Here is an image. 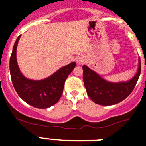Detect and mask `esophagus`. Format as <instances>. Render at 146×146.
Returning a JSON list of instances; mask_svg holds the SVG:
<instances>
[{"mask_svg": "<svg viewBox=\"0 0 146 146\" xmlns=\"http://www.w3.org/2000/svg\"><path fill=\"white\" fill-rule=\"evenodd\" d=\"M84 62V59L82 57H79L77 59V64H83Z\"/></svg>", "mask_w": 146, "mask_h": 146, "instance_id": "obj_1", "label": "esophagus"}]
</instances>
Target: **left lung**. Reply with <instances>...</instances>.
Listing matches in <instances>:
<instances>
[{"mask_svg":"<svg viewBox=\"0 0 146 146\" xmlns=\"http://www.w3.org/2000/svg\"><path fill=\"white\" fill-rule=\"evenodd\" d=\"M82 69L83 80L88 96L96 104L108 106L121 102L132 92L141 74V59L139 58L136 74L127 82H111L104 80L86 65Z\"/></svg>","mask_w":146,"mask_h":146,"instance_id":"8db88e82","label":"left lung"}]
</instances>
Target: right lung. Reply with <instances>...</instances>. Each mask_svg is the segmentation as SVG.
<instances>
[{
  "mask_svg": "<svg viewBox=\"0 0 146 146\" xmlns=\"http://www.w3.org/2000/svg\"><path fill=\"white\" fill-rule=\"evenodd\" d=\"M20 37L21 35L15 42L10 58V72L13 87L19 97L29 105L40 109L49 108L60 99L65 81L74 69L76 63L73 62L60 68L44 80L26 78L21 72L16 60V49Z\"/></svg>",
  "mask_w": 146,
  "mask_h": 146,
  "instance_id": "1",
  "label": "right lung"
}]
</instances>
